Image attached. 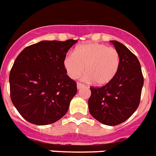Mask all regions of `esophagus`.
<instances>
[{"label": "esophagus", "instance_id": "1", "mask_svg": "<svg viewBox=\"0 0 156 156\" xmlns=\"http://www.w3.org/2000/svg\"><path fill=\"white\" fill-rule=\"evenodd\" d=\"M76 86H77V89H80V88H84V84H81V83H77Z\"/></svg>", "mask_w": 156, "mask_h": 156}]
</instances>
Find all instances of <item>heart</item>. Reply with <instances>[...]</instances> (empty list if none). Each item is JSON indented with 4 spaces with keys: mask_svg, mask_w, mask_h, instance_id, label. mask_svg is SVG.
Instances as JSON below:
<instances>
[{
    "mask_svg": "<svg viewBox=\"0 0 156 156\" xmlns=\"http://www.w3.org/2000/svg\"><path fill=\"white\" fill-rule=\"evenodd\" d=\"M120 63L118 51L101 43L80 45L73 55H67L63 58V68L71 79H77L84 71V79L98 86L111 81L119 70Z\"/></svg>",
    "mask_w": 156,
    "mask_h": 156,
    "instance_id": "obj_1",
    "label": "heart"
}]
</instances>
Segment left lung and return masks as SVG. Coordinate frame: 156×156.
<instances>
[{"label":"left lung","instance_id":"8db88e82","mask_svg":"<svg viewBox=\"0 0 156 156\" xmlns=\"http://www.w3.org/2000/svg\"><path fill=\"white\" fill-rule=\"evenodd\" d=\"M110 42L120 54V68L108 84L91 87L88 103L89 113L98 122L117 126L127 120L139 107L143 76L138 58L118 41Z\"/></svg>","mask_w":156,"mask_h":156}]
</instances>
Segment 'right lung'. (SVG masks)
I'll list each match as a JSON object with an SVG mask.
<instances>
[{"label": "right lung", "mask_w": 156, "mask_h": 156, "mask_svg": "<svg viewBox=\"0 0 156 156\" xmlns=\"http://www.w3.org/2000/svg\"><path fill=\"white\" fill-rule=\"evenodd\" d=\"M77 40L41 41L22 51L9 73L10 98L29 122L49 125L63 118L77 92L63 58Z\"/></svg>", "instance_id": "1"}]
</instances>
